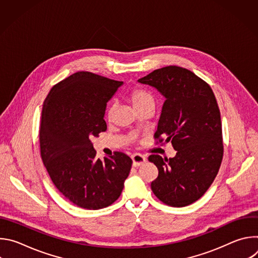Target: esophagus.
<instances>
[{"label": "esophagus", "mask_w": 258, "mask_h": 258, "mask_svg": "<svg viewBox=\"0 0 258 258\" xmlns=\"http://www.w3.org/2000/svg\"><path fill=\"white\" fill-rule=\"evenodd\" d=\"M132 159H133V165L135 167L137 166H140L142 164H144L146 162V157L140 153H136L132 156Z\"/></svg>", "instance_id": "1"}]
</instances>
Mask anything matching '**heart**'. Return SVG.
<instances>
[{
    "mask_svg": "<svg viewBox=\"0 0 258 258\" xmlns=\"http://www.w3.org/2000/svg\"><path fill=\"white\" fill-rule=\"evenodd\" d=\"M130 99L133 102L134 106L136 107L137 110L148 106V105H155V98L153 96V94L149 91H147L144 88H134L131 92H130ZM113 109H114V105L111 104L108 109H107V117L111 118L112 114H113Z\"/></svg>",
    "mask_w": 258,
    "mask_h": 258,
    "instance_id": "1",
    "label": "heart"
}]
</instances>
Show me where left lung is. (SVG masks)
I'll return each instance as SVG.
<instances>
[{"mask_svg": "<svg viewBox=\"0 0 258 258\" xmlns=\"http://www.w3.org/2000/svg\"><path fill=\"white\" fill-rule=\"evenodd\" d=\"M139 82L165 97L155 144L171 143L176 151L169 159L149 156L158 168L151 189L166 205H190L211 186L223 161L222 120L215 96L205 81L174 65L156 69Z\"/></svg>", "mask_w": 258, "mask_h": 258, "instance_id": "1", "label": "left lung"}]
</instances>
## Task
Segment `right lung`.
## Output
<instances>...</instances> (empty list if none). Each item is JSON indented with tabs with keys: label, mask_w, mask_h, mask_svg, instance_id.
Instances as JSON below:
<instances>
[{
	"label": "right lung",
	"mask_w": 258,
	"mask_h": 258,
	"mask_svg": "<svg viewBox=\"0 0 258 258\" xmlns=\"http://www.w3.org/2000/svg\"><path fill=\"white\" fill-rule=\"evenodd\" d=\"M122 82L78 71L48 94L40 127V151L57 190L85 209H101L120 196L133 160L123 152L96 157L91 140L107 130L106 103Z\"/></svg>",
	"instance_id": "right-lung-1"
}]
</instances>
